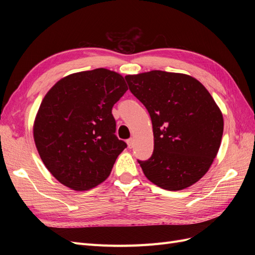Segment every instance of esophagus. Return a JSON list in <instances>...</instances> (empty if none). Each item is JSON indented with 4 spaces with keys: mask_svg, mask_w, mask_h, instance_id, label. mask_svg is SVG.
<instances>
[{
    "mask_svg": "<svg viewBox=\"0 0 255 255\" xmlns=\"http://www.w3.org/2000/svg\"><path fill=\"white\" fill-rule=\"evenodd\" d=\"M127 142H128V148L132 149L133 146H134V139H133V138H129V139H128Z\"/></svg>",
    "mask_w": 255,
    "mask_h": 255,
    "instance_id": "34e87169",
    "label": "esophagus"
}]
</instances>
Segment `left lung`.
I'll return each mask as SVG.
<instances>
[{
  "instance_id": "8db88e82",
  "label": "left lung",
  "mask_w": 255,
  "mask_h": 255,
  "mask_svg": "<svg viewBox=\"0 0 255 255\" xmlns=\"http://www.w3.org/2000/svg\"><path fill=\"white\" fill-rule=\"evenodd\" d=\"M130 92L148 110L154 150L138 160L146 179L166 190H182L208 171L220 148L223 117L195 78L153 70L127 75Z\"/></svg>"
}]
</instances>
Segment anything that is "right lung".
Returning <instances> with one entry per match:
<instances>
[{
    "label": "right lung",
    "instance_id": "1",
    "mask_svg": "<svg viewBox=\"0 0 255 255\" xmlns=\"http://www.w3.org/2000/svg\"><path fill=\"white\" fill-rule=\"evenodd\" d=\"M123 76L99 68L67 75L47 92L34 122L38 153L51 174L76 191L104 182L127 143L112 114L126 94Z\"/></svg>",
    "mask_w": 255,
    "mask_h": 255
}]
</instances>
